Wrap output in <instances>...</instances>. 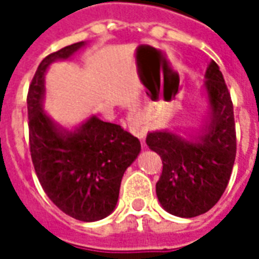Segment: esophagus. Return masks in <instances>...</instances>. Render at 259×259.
<instances>
[{
	"label": "esophagus",
	"mask_w": 259,
	"mask_h": 259,
	"mask_svg": "<svg viewBox=\"0 0 259 259\" xmlns=\"http://www.w3.org/2000/svg\"><path fill=\"white\" fill-rule=\"evenodd\" d=\"M127 122H129V130L136 136L139 137L143 143H144V137L147 135V129L144 123H143V119H141L140 113L132 111L127 116Z\"/></svg>",
	"instance_id": "1"
}]
</instances>
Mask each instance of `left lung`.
Listing matches in <instances>:
<instances>
[{"label":"left lung","mask_w":259,"mask_h":259,"mask_svg":"<svg viewBox=\"0 0 259 259\" xmlns=\"http://www.w3.org/2000/svg\"><path fill=\"white\" fill-rule=\"evenodd\" d=\"M208 115L195 136L186 139L169 130L147 135L146 143L162 159L157 197L175 217L194 218L209 211L222 197L236 158V129L232 98L213 61L205 72Z\"/></svg>","instance_id":"left-lung-1"}]
</instances>
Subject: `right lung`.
<instances>
[{"label":"right lung","instance_id":"add662e5","mask_svg":"<svg viewBox=\"0 0 259 259\" xmlns=\"http://www.w3.org/2000/svg\"><path fill=\"white\" fill-rule=\"evenodd\" d=\"M84 41L50 54L38 65L27 93L31 161L42 190L59 209L81 222L112 213L126 169L140 154L137 137L96 115L69 130L42 108L50 65L69 59Z\"/></svg>","mask_w":259,"mask_h":259}]
</instances>
